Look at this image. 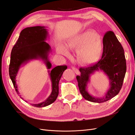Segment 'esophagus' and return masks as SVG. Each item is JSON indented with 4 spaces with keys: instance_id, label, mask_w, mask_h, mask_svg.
Here are the masks:
<instances>
[{
    "instance_id": "obj_1",
    "label": "esophagus",
    "mask_w": 135,
    "mask_h": 135,
    "mask_svg": "<svg viewBox=\"0 0 135 135\" xmlns=\"http://www.w3.org/2000/svg\"><path fill=\"white\" fill-rule=\"evenodd\" d=\"M72 69L75 71V73H76V74H79V71L78 70V69L77 68H76L75 67L73 66L72 67Z\"/></svg>"
}]
</instances>
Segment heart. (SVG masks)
I'll return each instance as SVG.
<instances>
[{
    "mask_svg": "<svg viewBox=\"0 0 135 135\" xmlns=\"http://www.w3.org/2000/svg\"><path fill=\"white\" fill-rule=\"evenodd\" d=\"M66 47L59 44L57 51L60 54L68 56L70 50H78V59L83 65H91L99 60L103 52L102 43L99 36L92 31H85L73 36L66 43Z\"/></svg>",
    "mask_w": 135,
    "mask_h": 135,
    "instance_id": "obj_1",
    "label": "heart"
}]
</instances>
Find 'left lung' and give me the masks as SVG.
<instances>
[{
	"label": "left lung",
	"instance_id": "left-lung-1",
	"mask_svg": "<svg viewBox=\"0 0 135 135\" xmlns=\"http://www.w3.org/2000/svg\"><path fill=\"white\" fill-rule=\"evenodd\" d=\"M103 70L109 78L110 88L103 98L89 95L86 87L91 74L96 71ZM80 75L76 76L79 91L85 100L93 103H101L115 97L122 88L126 72V61L123 48L115 35L107 31L103 38V52L97 63L88 68L79 69Z\"/></svg>",
	"mask_w": 135,
	"mask_h": 135
}]
</instances>
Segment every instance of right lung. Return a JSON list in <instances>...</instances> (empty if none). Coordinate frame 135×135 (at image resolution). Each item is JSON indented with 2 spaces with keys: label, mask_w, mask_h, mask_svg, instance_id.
Segmentation results:
<instances>
[{
  "label": "right lung",
  "mask_w": 135,
  "mask_h": 135,
  "mask_svg": "<svg viewBox=\"0 0 135 135\" xmlns=\"http://www.w3.org/2000/svg\"><path fill=\"white\" fill-rule=\"evenodd\" d=\"M47 35L48 32L44 26L26 27L20 32L17 41L11 51L9 67L10 78L18 94L19 92L16 82V77L22 65L31 60L41 59L44 60L48 69L51 68L52 65L48 58L51 48L50 45L44 41L46 40ZM66 69V65H62L56 66L52 69L50 73L52 87L51 94L44 102L38 104H31L32 106L42 108L55 102L59 95V81L64 71ZM21 98L22 99V97Z\"/></svg>",
  "instance_id": "obj_1"
}]
</instances>
